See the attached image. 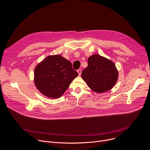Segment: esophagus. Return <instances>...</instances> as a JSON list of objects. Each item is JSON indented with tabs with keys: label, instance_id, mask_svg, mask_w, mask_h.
Returning <instances> with one entry per match:
<instances>
[{
	"label": "esophagus",
	"instance_id": "esophagus-1",
	"mask_svg": "<svg viewBox=\"0 0 150 150\" xmlns=\"http://www.w3.org/2000/svg\"><path fill=\"white\" fill-rule=\"evenodd\" d=\"M77 72H78V73L79 75H81V72H82V70H81V69H78V70L77 71Z\"/></svg>",
	"mask_w": 150,
	"mask_h": 150
}]
</instances>
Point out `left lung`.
I'll list each match as a JSON object with an SVG mask.
<instances>
[{
    "label": "left lung",
    "instance_id": "1",
    "mask_svg": "<svg viewBox=\"0 0 150 150\" xmlns=\"http://www.w3.org/2000/svg\"><path fill=\"white\" fill-rule=\"evenodd\" d=\"M81 76L92 91L103 93L115 85L118 72L113 62L95 54L88 58V67L82 71Z\"/></svg>",
    "mask_w": 150,
    "mask_h": 150
}]
</instances>
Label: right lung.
Returning a JSON list of instances; mask_svg holds the SVG:
<instances>
[{"mask_svg":"<svg viewBox=\"0 0 150 150\" xmlns=\"http://www.w3.org/2000/svg\"><path fill=\"white\" fill-rule=\"evenodd\" d=\"M78 75L70 61L56 55L46 57L36 67L34 82L42 94L49 98H58L64 94Z\"/></svg>","mask_w":150,"mask_h":150,"instance_id":"obj_1","label":"right lung"}]
</instances>
